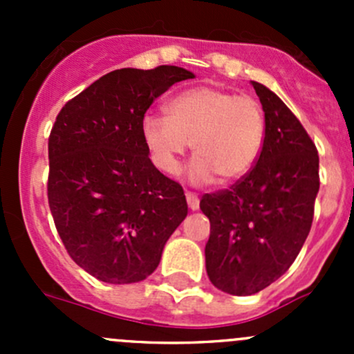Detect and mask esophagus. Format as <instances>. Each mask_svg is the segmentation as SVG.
<instances>
[{
	"label": "esophagus",
	"mask_w": 354,
	"mask_h": 354,
	"mask_svg": "<svg viewBox=\"0 0 354 354\" xmlns=\"http://www.w3.org/2000/svg\"><path fill=\"white\" fill-rule=\"evenodd\" d=\"M187 202H188V207H190L192 210H198L200 207V200L195 194H192V192H187Z\"/></svg>",
	"instance_id": "esophagus-1"
}]
</instances>
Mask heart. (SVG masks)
Here are the masks:
<instances>
[{"label":"heart","instance_id":"b5f03b06","mask_svg":"<svg viewBox=\"0 0 354 354\" xmlns=\"http://www.w3.org/2000/svg\"><path fill=\"white\" fill-rule=\"evenodd\" d=\"M142 138L152 162L167 176L180 173L192 144L194 185L234 183L246 176L262 154L267 121L262 104L210 85L187 88L171 99L166 116L145 114Z\"/></svg>","mask_w":354,"mask_h":354}]
</instances>
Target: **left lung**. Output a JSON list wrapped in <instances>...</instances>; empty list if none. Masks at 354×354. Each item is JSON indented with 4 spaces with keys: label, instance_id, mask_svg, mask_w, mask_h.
<instances>
[{
    "label": "left lung",
    "instance_id": "1",
    "mask_svg": "<svg viewBox=\"0 0 354 354\" xmlns=\"http://www.w3.org/2000/svg\"><path fill=\"white\" fill-rule=\"evenodd\" d=\"M252 85L267 121L262 154L238 183L200 200L210 221L207 276L234 296L262 291L291 267L320 187L319 154L298 118L266 85Z\"/></svg>",
    "mask_w": 354,
    "mask_h": 354
}]
</instances>
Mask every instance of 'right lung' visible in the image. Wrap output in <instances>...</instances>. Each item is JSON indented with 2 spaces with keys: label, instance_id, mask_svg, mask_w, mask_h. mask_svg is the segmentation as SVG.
Masks as SVG:
<instances>
[{
  "label": "right lung",
  "instance_id": "right-lung-1",
  "mask_svg": "<svg viewBox=\"0 0 354 354\" xmlns=\"http://www.w3.org/2000/svg\"><path fill=\"white\" fill-rule=\"evenodd\" d=\"M194 77L171 65L121 68L88 85L56 118L49 209L75 263L102 283L151 276L187 217L183 188L152 164L140 128L160 94Z\"/></svg>",
  "mask_w": 354,
  "mask_h": 354
}]
</instances>
